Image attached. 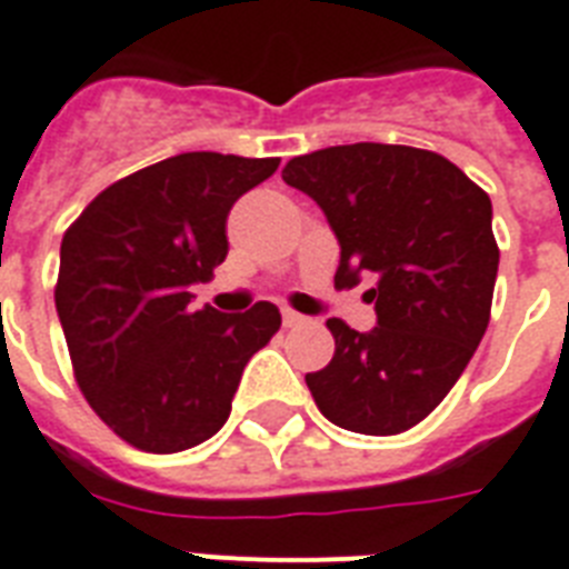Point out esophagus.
Segmentation results:
<instances>
[{
	"label": "esophagus",
	"instance_id": "1",
	"mask_svg": "<svg viewBox=\"0 0 569 569\" xmlns=\"http://www.w3.org/2000/svg\"><path fill=\"white\" fill-rule=\"evenodd\" d=\"M283 325L286 328H298V325H303V316L295 313V310H283Z\"/></svg>",
	"mask_w": 569,
	"mask_h": 569
}]
</instances>
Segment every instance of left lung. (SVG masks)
<instances>
[{"label":"left lung","instance_id":"1","mask_svg":"<svg viewBox=\"0 0 569 569\" xmlns=\"http://www.w3.org/2000/svg\"><path fill=\"white\" fill-rule=\"evenodd\" d=\"M289 188L322 208L340 241L333 286L376 277L379 325L328 319L333 358L307 372L325 418L363 436H397L427 418L483 340L498 274L492 202L436 151L385 142L292 158Z\"/></svg>","mask_w":569,"mask_h":569}]
</instances>
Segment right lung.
<instances>
[{
	"mask_svg": "<svg viewBox=\"0 0 569 569\" xmlns=\"http://www.w3.org/2000/svg\"><path fill=\"white\" fill-rule=\"evenodd\" d=\"M277 167L280 158L176 154L101 190L64 232L56 313L73 379L133 448L179 453L211 439L247 361L280 328L271 301L238 316L190 307V286L229 253V208Z\"/></svg>",
	"mask_w": 569,
	"mask_h": 569,
	"instance_id": "add662e5",
	"label": "right lung"
}]
</instances>
